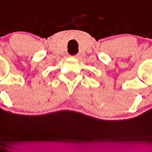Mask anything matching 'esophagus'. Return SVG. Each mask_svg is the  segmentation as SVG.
<instances>
[{
    "label": "esophagus",
    "mask_w": 152,
    "mask_h": 152,
    "mask_svg": "<svg viewBox=\"0 0 152 152\" xmlns=\"http://www.w3.org/2000/svg\"><path fill=\"white\" fill-rule=\"evenodd\" d=\"M78 56H78V55H74V56H71V57H72V58H77Z\"/></svg>",
    "instance_id": "obj_1"
}]
</instances>
